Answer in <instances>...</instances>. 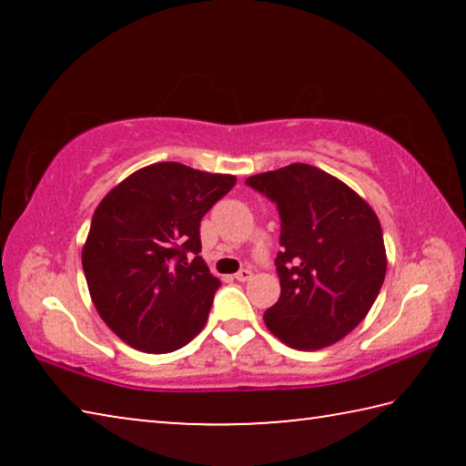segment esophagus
Masks as SVG:
<instances>
[{"instance_id": "34e87169", "label": "esophagus", "mask_w": 466, "mask_h": 466, "mask_svg": "<svg viewBox=\"0 0 466 466\" xmlns=\"http://www.w3.org/2000/svg\"><path fill=\"white\" fill-rule=\"evenodd\" d=\"M236 281H250L252 279V271L250 269H242L234 275Z\"/></svg>"}]
</instances>
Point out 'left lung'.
Returning a JSON list of instances; mask_svg holds the SVG:
<instances>
[{
	"label": "left lung",
	"instance_id": "left-lung-1",
	"mask_svg": "<svg viewBox=\"0 0 466 466\" xmlns=\"http://www.w3.org/2000/svg\"><path fill=\"white\" fill-rule=\"evenodd\" d=\"M278 203L281 294L263 314L271 333L299 351L341 341L372 309L386 275L378 216L343 180L310 164L248 177Z\"/></svg>",
	"mask_w": 466,
	"mask_h": 466
}]
</instances>
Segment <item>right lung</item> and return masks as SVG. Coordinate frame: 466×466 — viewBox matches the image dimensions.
<instances>
[{"label":"right lung","instance_id":"add662e5","mask_svg":"<svg viewBox=\"0 0 466 466\" xmlns=\"http://www.w3.org/2000/svg\"><path fill=\"white\" fill-rule=\"evenodd\" d=\"M234 185V175L157 162L98 203L82 267L94 309L121 341L170 353L201 333L219 279L199 257V224Z\"/></svg>","mask_w":466,"mask_h":466}]
</instances>
